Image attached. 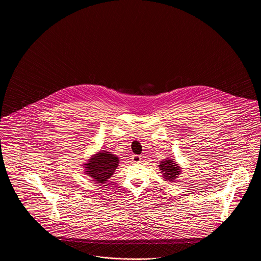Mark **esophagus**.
I'll list each match as a JSON object with an SVG mask.
<instances>
[{"instance_id":"esophagus-1","label":"esophagus","mask_w":261,"mask_h":261,"mask_svg":"<svg viewBox=\"0 0 261 261\" xmlns=\"http://www.w3.org/2000/svg\"><path fill=\"white\" fill-rule=\"evenodd\" d=\"M141 155H138V154H134L132 155V162H139L141 161Z\"/></svg>"}]
</instances>
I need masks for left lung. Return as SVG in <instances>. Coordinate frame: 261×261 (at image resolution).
<instances>
[{"mask_svg": "<svg viewBox=\"0 0 261 261\" xmlns=\"http://www.w3.org/2000/svg\"><path fill=\"white\" fill-rule=\"evenodd\" d=\"M160 168L162 170L163 178L166 179L167 181H172V182L181 172L180 167L175 163L173 160L162 161L160 164Z\"/></svg>", "mask_w": 261, "mask_h": 261, "instance_id": "left-lung-1", "label": "left lung"}]
</instances>
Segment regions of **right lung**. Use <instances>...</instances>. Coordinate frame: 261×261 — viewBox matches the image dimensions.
<instances>
[{
	"mask_svg": "<svg viewBox=\"0 0 261 261\" xmlns=\"http://www.w3.org/2000/svg\"><path fill=\"white\" fill-rule=\"evenodd\" d=\"M118 162L117 156L113 155L110 151L102 150L85 163L86 173L89 174L96 183L105 184L118 166Z\"/></svg>",
	"mask_w": 261,
	"mask_h": 261,
	"instance_id": "add662e5",
	"label": "right lung"
}]
</instances>
